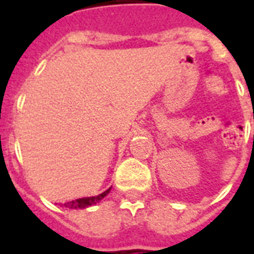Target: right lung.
<instances>
[{
  "mask_svg": "<svg viewBox=\"0 0 254 254\" xmlns=\"http://www.w3.org/2000/svg\"><path fill=\"white\" fill-rule=\"evenodd\" d=\"M111 188H109L107 190L100 193L99 196H92V197H83V198H77V200H73V201H67L64 204V207L70 208V209H77V208H87L89 205H94L98 201H100L103 197H106L109 194Z\"/></svg>",
  "mask_w": 254,
  "mask_h": 254,
  "instance_id": "right-lung-1",
  "label": "right lung"
}]
</instances>
